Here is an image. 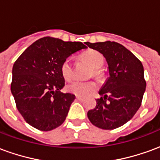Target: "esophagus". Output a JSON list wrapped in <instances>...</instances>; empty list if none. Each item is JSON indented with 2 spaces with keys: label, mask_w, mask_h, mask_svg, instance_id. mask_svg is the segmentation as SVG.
<instances>
[{
  "label": "esophagus",
  "mask_w": 160,
  "mask_h": 160,
  "mask_svg": "<svg viewBox=\"0 0 160 160\" xmlns=\"http://www.w3.org/2000/svg\"><path fill=\"white\" fill-rule=\"evenodd\" d=\"M76 99H77V100H79V101H82V100H83V98H82L79 97V96H76Z\"/></svg>",
  "instance_id": "esophagus-1"
}]
</instances>
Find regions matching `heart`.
<instances>
[{"label": "heart", "instance_id": "heart-1", "mask_svg": "<svg viewBox=\"0 0 160 160\" xmlns=\"http://www.w3.org/2000/svg\"><path fill=\"white\" fill-rule=\"evenodd\" d=\"M80 58L85 62H87L92 68L89 72V76H93L95 78H100L101 70L100 68L104 65V56L100 52L94 49H89L86 52L80 55ZM60 72L63 79L66 80H70L73 77V66L69 58H66L61 63ZM97 86L92 81H72L66 86L67 92L73 93L79 97H87L91 93H92L96 90Z\"/></svg>", "mask_w": 160, "mask_h": 160}]
</instances>
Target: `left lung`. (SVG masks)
<instances>
[{"mask_svg": "<svg viewBox=\"0 0 160 160\" xmlns=\"http://www.w3.org/2000/svg\"><path fill=\"white\" fill-rule=\"evenodd\" d=\"M105 57L110 77L99 91L96 107L87 112L94 126L115 129L133 118L141 107L146 90L142 63L123 45L116 42H85Z\"/></svg>", "mask_w": 160, "mask_h": 160, "instance_id": "8db88e82", "label": "left lung"}]
</instances>
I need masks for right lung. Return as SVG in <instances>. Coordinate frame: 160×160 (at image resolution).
I'll use <instances>...</instances> for the list:
<instances>
[{
	"instance_id": "1",
	"label": "right lung",
	"mask_w": 160,
	"mask_h": 160,
	"mask_svg": "<svg viewBox=\"0 0 160 160\" xmlns=\"http://www.w3.org/2000/svg\"><path fill=\"white\" fill-rule=\"evenodd\" d=\"M83 49L87 46L81 42L45 37L33 42L16 60L11 92L18 111L31 126L49 131L63 123L75 96L60 92L65 85L60 66Z\"/></svg>"
}]
</instances>
